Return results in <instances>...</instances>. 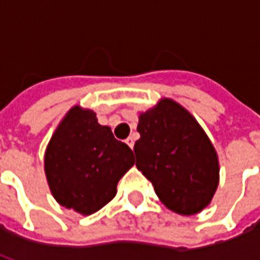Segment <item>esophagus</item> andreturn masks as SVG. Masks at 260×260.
I'll return each instance as SVG.
<instances>
[{"label":"esophagus","instance_id":"obj_1","mask_svg":"<svg viewBox=\"0 0 260 260\" xmlns=\"http://www.w3.org/2000/svg\"><path fill=\"white\" fill-rule=\"evenodd\" d=\"M125 142H126V145H128L131 149H132V147H134V145H135V139H134V136H129V138H128V139H126Z\"/></svg>","mask_w":260,"mask_h":260}]
</instances>
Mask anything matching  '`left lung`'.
<instances>
[{
  "label": "left lung",
  "mask_w": 260,
  "mask_h": 260,
  "mask_svg": "<svg viewBox=\"0 0 260 260\" xmlns=\"http://www.w3.org/2000/svg\"><path fill=\"white\" fill-rule=\"evenodd\" d=\"M138 132L136 167L164 206L182 216L209 206L218 186L220 166L216 149L195 117L164 97L139 113Z\"/></svg>",
  "instance_id": "left-lung-1"
}]
</instances>
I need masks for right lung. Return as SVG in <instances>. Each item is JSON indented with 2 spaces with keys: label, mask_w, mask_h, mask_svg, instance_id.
Instances as JSON below:
<instances>
[{
  "label": "right lung",
  "mask_w": 260,
  "mask_h": 260,
  "mask_svg": "<svg viewBox=\"0 0 260 260\" xmlns=\"http://www.w3.org/2000/svg\"><path fill=\"white\" fill-rule=\"evenodd\" d=\"M135 164L128 145L114 138L96 113L76 104L65 114L44 153L50 191L61 206L89 216L117 193V184Z\"/></svg>",
  "instance_id": "1"
}]
</instances>
